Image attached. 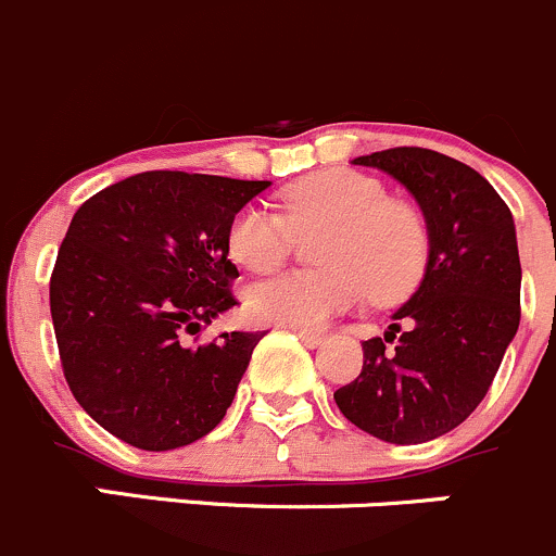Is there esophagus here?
Segmentation results:
<instances>
[{"label": "esophagus", "mask_w": 556, "mask_h": 556, "mask_svg": "<svg viewBox=\"0 0 556 556\" xmlns=\"http://www.w3.org/2000/svg\"><path fill=\"white\" fill-rule=\"evenodd\" d=\"M295 336H299L301 344L309 346V350H314V346L323 344V333H314V330H295Z\"/></svg>", "instance_id": "34e87169"}]
</instances>
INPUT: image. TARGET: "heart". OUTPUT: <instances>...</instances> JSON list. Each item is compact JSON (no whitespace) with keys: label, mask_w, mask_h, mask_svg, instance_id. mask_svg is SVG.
<instances>
[{"label":"heart","mask_w":556,"mask_h":556,"mask_svg":"<svg viewBox=\"0 0 556 556\" xmlns=\"http://www.w3.org/2000/svg\"><path fill=\"white\" fill-rule=\"evenodd\" d=\"M282 215L244 206L226 233L228 255L247 271L282 266L295 237L323 231V271H285L252 285L247 306L261 323L317 330L366 299H403L428 263V226L406 201L387 199L371 174L323 169L279 193Z\"/></svg>","instance_id":"1"}]
</instances>
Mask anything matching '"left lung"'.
<instances>
[{"label": "left lung", "instance_id": "1", "mask_svg": "<svg viewBox=\"0 0 556 556\" xmlns=\"http://www.w3.org/2000/svg\"><path fill=\"white\" fill-rule=\"evenodd\" d=\"M417 199L428 263L384 340L363 341V371L333 392L352 425L390 444L450 433L484 401L519 328L521 266L511 210L470 166L425 148L361 155ZM404 323L406 331L400 330Z\"/></svg>", "mask_w": 556, "mask_h": 556}]
</instances>
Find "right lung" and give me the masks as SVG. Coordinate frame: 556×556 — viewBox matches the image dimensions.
Masks as SVG:
<instances>
[{"label":"right lung","instance_id":"obj_1","mask_svg":"<svg viewBox=\"0 0 556 556\" xmlns=\"http://www.w3.org/2000/svg\"><path fill=\"white\" fill-rule=\"evenodd\" d=\"M266 179L142 172L75 212L50 274L66 384L115 439L166 452L220 425L263 333L190 336L237 306L226 233Z\"/></svg>","mask_w":556,"mask_h":556}]
</instances>
